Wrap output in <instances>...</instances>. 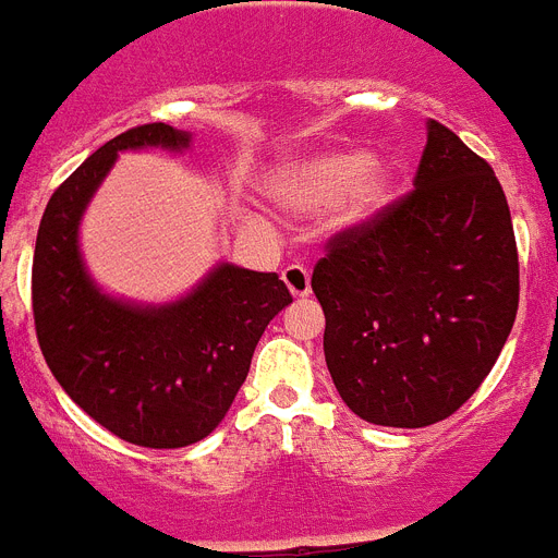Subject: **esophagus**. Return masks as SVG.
Instances as JSON below:
<instances>
[{
    "label": "esophagus",
    "instance_id": "obj_1",
    "mask_svg": "<svg viewBox=\"0 0 558 558\" xmlns=\"http://www.w3.org/2000/svg\"><path fill=\"white\" fill-rule=\"evenodd\" d=\"M280 278H283V283H287L294 298H306L312 292V278H308V269L303 264H289L287 269L280 271Z\"/></svg>",
    "mask_w": 558,
    "mask_h": 558
}]
</instances>
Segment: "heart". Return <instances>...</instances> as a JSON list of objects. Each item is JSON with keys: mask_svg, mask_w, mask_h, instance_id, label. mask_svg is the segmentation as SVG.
<instances>
[{"mask_svg": "<svg viewBox=\"0 0 558 558\" xmlns=\"http://www.w3.org/2000/svg\"><path fill=\"white\" fill-rule=\"evenodd\" d=\"M269 192L298 209H320L343 198L345 221L363 223L391 201V172L357 149L292 156L269 172Z\"/></svg>", "mask_w": 558, "mask_h": 558, "instance_id": "obj_1", "label": "heart"}]
</instances>
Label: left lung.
Here are the masks:
<instances>
[{"label": "left lung", "instance_id": "8db88e82", "mask_svg": "<svg viewBox=\"0 0 558 558\" xmlns=\"http://www.w3.org/2000/svg\"><path fill=\"white\" fill-rule=\"evenodd\" d=\"M323 351L360 420L423 428L494 368L519 308L505 192L485 158L428 121L414 190L337 232L312 271Z\"/></svg>", "mask_w": 558, "mask_h": 558}]
</instances>
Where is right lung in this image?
Here are the masks:
<instances>
[{
  "instance_id": "obj_1",
  "label": "right lung",
  "mask_w": 558,
  "mask_h": 558,
  "mask_svg": "<svg viewBox=\"0 0 558 558\" xmlns=\"http://www.w3.org/2000/svg\"><path fill=\"white\" fill-rule=\"evenodd\" d=\"M186 144L190 135L156 121L98 147L50 195L33 252V320L50 372L78 409L142 448H184L213 434L264 329L292 303L275 271L232 264L170 306L116 301L90 280L78 221L121 149Z\"/></svg>"
}]
</instances>
